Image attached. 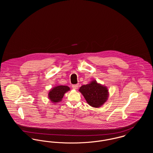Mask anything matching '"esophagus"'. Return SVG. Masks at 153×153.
Returning a JSON list of instances; mask_svg holds the SVG:
<instances>
[{
    "instance_id": "obj_1",
    "label": "esophagus",
    "mask_w": 153,
    "mask_h": 153,
    "mask_svg": "<svg viewBox=\"0 0 153 153\" xmlns=\"http://www.w3.org/2000/svg\"><path fill=\"white\" fill-rule=\"evenodd\" d=\"M72 87L74 89H77L79 87V85L78 84H74V85H72Z\"/></svg>"
}]
</instances>
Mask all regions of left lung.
<instances>
[{"label": "left lung", "mask_w": 153, "mask_h": 153, "mask_svg": "<svg viewBox=\"0 0 153 153\" xmlns=\"http://www.w3.org/2000/svg\"><path fill=\"white\" fill-rule=\"evenodd\" d=\"M79 91L84 97L88 104L95 108L102 105L107 101L109 95L107 87L97 83L95 80L92 81L88 84L82 85Z\"/></svg>", "instance_id": "left-lung-1"}]
</instances>
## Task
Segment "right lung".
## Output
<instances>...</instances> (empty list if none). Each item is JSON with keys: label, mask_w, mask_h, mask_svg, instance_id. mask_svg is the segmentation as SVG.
Listing matches in <instances>:
<instances>
[{"label": "right lung", "mask_w": 153, "mask_h": 153, "mask_svg": "<svg viewBox=\"0 0 153 153\" xmlns=\"http://www.w3.org/2000/svg\"><path fill=\"white\" fill-rule=\"evenodd\" d=\"M70 90L69 87L65 85H59L55 87L48 93L49 99L53 103L61 101L62 98L66 92Z\"/></svg>", "instance_id": "right-lung-1"}]
</instances>
